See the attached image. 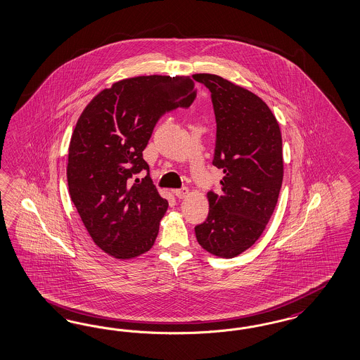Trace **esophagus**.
<instances>
[{
	"label": "esophagus",
	"mask_w": 360,
	"mask_h": 360,
	"mask_svg": "<svg viewBox=\"0 0 360 360\" xmlns=\"http://www.w3.org/2000/svg\"><path fill=\"white\" fill-rule=\"evenodd\" d=\"M173 193L176 195V198L184 200L187 194H188V190H187L186 187H184V188H176V190H174Z\"/></svg>",
	"instance_id": "1"
}]
</instances>
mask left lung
<instances>
[{
	"mask_svg": "<svg viewBox=\"0 0 360 360\" xmlns=\"http://www.w3.org/2000/svg\"><path fill=\"white\" fill-rule=\"evenodd\" d=\"M193 77L212 92L213 165L224 172L222 193H207L209 214L195 237L209 253L233 259L259 240L274 214L284 175L281 131L266 103L244 86L212 73Z\"/></svg>",
	"mask_w": 360,
	"mask_h": 360,
	"instance_id": "1",
	"label": "left lung"
}]
</instances>
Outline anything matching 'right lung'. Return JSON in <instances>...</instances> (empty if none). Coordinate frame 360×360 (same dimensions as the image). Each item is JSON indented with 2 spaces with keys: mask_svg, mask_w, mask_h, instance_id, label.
I'll return each instance as SVG.
<instances>
[{
  "mask_svg": "<svg viewBox=\"0 0 360 360\" xmlns=\"http://www.w3.org/2000/svg\"><path fill=\"white\" fill-rule=\"evenodd\" d=\"M190 76H136L116 82L86 104L73 129L70 195L94 243L119 259L148 252L169 202L154 186L143 150L159 117L195 99ZM148 170L142 181L135 173Z\"/></svg>",
  "mask_w": 360,
  "mask_h": 360,
  "instance_id": "obj_1",
  "label": "right lung"
}]
</instances>
